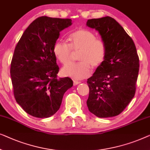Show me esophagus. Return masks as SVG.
Returning a JSON list of instances; mask_svg holds the SVG:
<instances>
[{
	"label": "esophagus",
	"instance_id": "1",
	"mask_svg": "<svg viewBox=\"0 0 150 150\" xmlns=\"http://www.w3.org/2000/svg\"><path fill=\"white\" fill-rule=\"evenodd\" d=\"M81 82L80 81H75V80H74L73 81V85L74 86H76V85H78V84H79Z\"/></svg>",
	"mask_w": 150,
	"mask_h": 150
}]
</instances>
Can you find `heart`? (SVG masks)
<instances>
[{"instance_id":"b5f03b06","label":"heart","mask_w":150,"mask_h":150,"mask_svg":"<svg viewBox=\"0 0 150 150\" xmlns=\"http://www.w3.org/2000/svg\"><path fill=\"white\" fill-rule=\"evenodd\" d=\"M70 44L58 41L54 43L53 53L62 64L70 61L73 50L79 53L78 62H70L61 69L63 76L81 80L89 77L92 73L91 64L98 67L104 61L107 54L106 44L102 39H96V35L88 30H78L69 37Z\"/></svg>"}]
</instances>
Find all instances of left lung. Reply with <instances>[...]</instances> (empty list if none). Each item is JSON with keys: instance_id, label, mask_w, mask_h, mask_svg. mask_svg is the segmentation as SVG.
Instances as JSON below:
<instances>
[{"instance_id": "8db88e82", "label": "left lung", "mask_w": 150, "mask_h": 150, "mask_svg": "<svg viewBox=\"0 0 150 150\" xmlns=\"http://www.w3.org/2000/svg\"><path fill=\"white\" fill-rule=\"evenodd\" d=\"M107 46L103 62L88 79L87 106L98 117L116 116L134 96L139 59L133 41L121 25L109 16L88 20Z\"/></svg>"}]
</instances>
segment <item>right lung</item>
<instances>
[{
	"label": "right lung",
	"mask_w": 150,
	"mask_h": 150,
	"mask_svg": "<svg viewBox=\"0 0 150 150\" xmlns=\"http://www.w3.org/2000/svg\"><path fill=\"white\" fill-rule=\"evenodd\" d=\"M71 24V19L40 17L25 30L15 48L10 69L14 96L32 116L55 114L73 85L69 77L57 79L59 67L53 53L60 33Z\"/></svg>",
	"instance_id": "right-lung-1"
}]
</instances>
